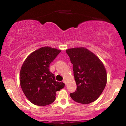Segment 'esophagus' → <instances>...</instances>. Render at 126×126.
Here are the masks:
<instances>
[{"label":"esophagus","mask_w":126,"mask_h":126,"mask_svg":"<svg viewBox=\"0 0 126 126\" xmlns=\"http://www.w3.org/2000/svg\"><path fill=\"white\" fill-rule=\"evenodd\" d=\"M63 83H64L65 84H66V79H63Z\"/></svg>","instance_id":"esophagus-1"}]
</instances>
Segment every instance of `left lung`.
<instances>
[{"label":"left lung","mask_w":126,"mask_h":126,"mask_svg":"<svg viewBox=\"0 0 126 126\" xmlns=\"http://www.w3.org/2000/svg\"><path fill=\"white\" fill-rule=\"evenodd\" d=\"M73 64L77 88L70 94L78 103L86 104L98 99L107 83V72L103 63L93 53L84 47L66 50Z\"/></svg>","instance_id":"8db88e82"}]
</instances>
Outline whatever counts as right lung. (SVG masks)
<instances>
[{"mask_svg": "<svg viewBox=\"0 0 126 126\" xmlns=\"http://www.w3.org/2000/svg\"><path fill=\"white\" fill-rule=\"evenodd\" d=\"M61 50L50 47L39 48L29 55L20 71V85L26 97L32 104L45 106L56 99V92L64 87L50 72V64Z\"/></svg>", "mask_w": 126, "mask_h": 126, "instance_id": "1", "label": "right lung"}]
</instances>
